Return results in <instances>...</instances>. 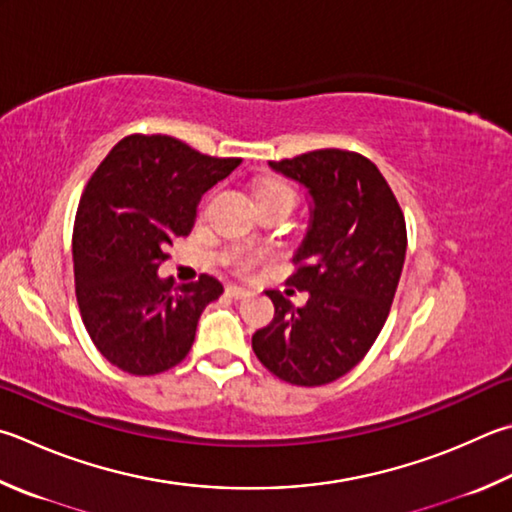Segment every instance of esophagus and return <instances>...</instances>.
<instances>
[{
  "instance_id": "34e87169",
  "label": "esophagus",
  "mask_w": 512,
  "mask_h": 512,
  "mask_svg": "<svg viewBox=\"0 0 512 512\" xmlns=\"http://www.w3.org/2000/svg\"><path fill=\"white\" fill-rule=\"evenodd\" d=\"M226 295L232 297V300H244V297L250 295V291H248V288H244V286L228 284V286H226Z\"/></svg>"
}]
</instances>
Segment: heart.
Wrapping results in <instances>:
<instances>
[{"label":"heart","mask_w":512,"mask_h":512,"mask_svg":"<svg viewBox=\"0 0 512 512\" xmlns=\"http://www.w3.org/2000/svg\"><path fill=\"white\" fill-rule=\"evenodd\" d=\"M257 203L264 206V203H275V201H291L295 203V192L291 185L280 179H266L259 183V188L255 192ZM212 199V192L206 194L199 203V215H203L208 208V201ZM226 264L232 268V271L239 275H253L257 271V266L262 264V255L255 253V250H246V248H235L226 255Z\"/></svg>","instance_id":"heart-1"}]
</instances>
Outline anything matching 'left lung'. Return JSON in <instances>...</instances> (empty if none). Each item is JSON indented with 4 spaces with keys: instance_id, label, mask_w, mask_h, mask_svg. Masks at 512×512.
Wrapping results in <instances>:
<instances>
[{
    "instance_id": "left-lung-1",
    "label": "left lung",
    "mask_w": 512,
    "mask_h": 512,
    "mask_svg": "<svg viewBox=\"0 0 512 512\" xmlns=\"http://www.w3.org/2000/svg\"><path fill=\"white\" fill-rule=\"evenodd\" d=\"M271 167L300 181L313 219L286 284L309 291H266L275 318L253 336V351L273 376L300 387L327 385L367 356L392 309L405 264L403 210L378 167L349 150H313Z\"/></svg>"
}]
</instances>
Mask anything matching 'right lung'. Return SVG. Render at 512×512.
Segmentation results:
<instances>
[{
    "mask_svg": "<svg viewBox=\"0 0 512 512\" xmlns=\"http://www.w3.org/2000/svg\"><path fill=\"white\" fill-rule=\"evenodd\" d=\"M239 165L179 138L132 134L91 174L73 224V275L89 338L114 367L154 376L188 356L224 286L210 275L176 286L156 271L172 239L190 235L201 194Z\"/></svg>",
    "mask_w": 512,
    "mask_h": 512,
    "instance_id": "obj_1",
    "label": "right lung"
}]
</instances>
